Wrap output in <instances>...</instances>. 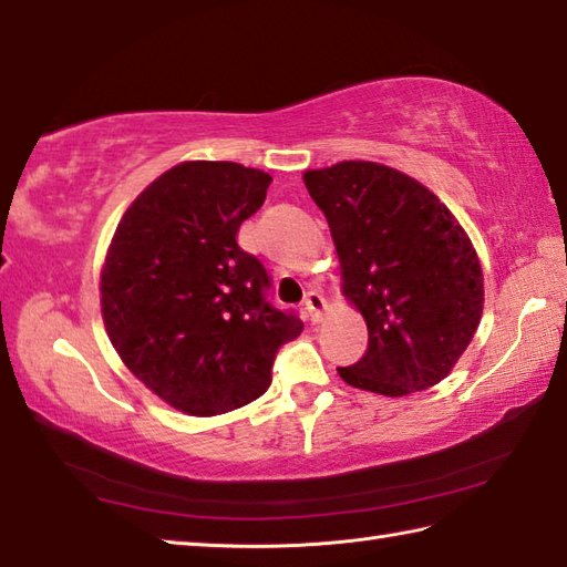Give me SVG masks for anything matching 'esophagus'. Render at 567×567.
<instances>
[{
  "mask_svg": "<svg viewBox=\"0 0 567 567\" xmlns=\"http://www.w3.org/2000/svg\"><path fill=\"white\" fill-rule=\"evenodd\" d=\"M326 308H328V303L320 291H310L306 296V310L310 313V322H320L322 313H326Z\"/></svg>",
  "mask_w": 567,
  "mask_h": 567,
  "instance_id": "34e87169",
  "label": "esophagus"
}]
</instances>
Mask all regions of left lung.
<instances>
[{
    "mask_svg": "<svg viewBox=\"0 0 567 567\" xmlns=\"http://www.w3.org/2000/svg\"><path fill=\"white\" fill-rule=\"evenodd\" d=\"M340 257L342 293L360 310L369 344L342 381L406 396L443 381L475 334L484 279L455 215L429 188L374 161L306 171Z\"/></svg>",
    "mask_w": 567,
    "mask_h": 567,
    "instance_id": "obj_1",
    "label": "left lung"
}]
</instances>
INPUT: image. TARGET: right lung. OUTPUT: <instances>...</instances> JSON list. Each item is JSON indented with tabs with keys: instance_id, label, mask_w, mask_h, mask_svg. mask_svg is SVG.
I'll list each match as a JSON object with an SVG mask.
<instances>
[{
	"instance_id": "1",
	"label": "right lung",
	"mask_w": 567,
	"mask_h": 567,
	"mask_svg": "<svg viewBox=\"0 0 567 567\" xmlns=\"http://www.w3.org/2000/svg\"><path fill=\"white\" fill-rule=\"evenodd\" d=\"M269 173L183 161L126 207L100 276L102 320L126 369L188 415L247 406L303 322L267 300L269 274L237 245Z\"/></svg>"
}]
</instances>
